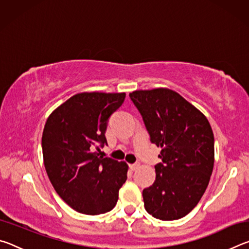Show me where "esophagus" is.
Returning a JSON list of instances; mask_svg holds the SVG:
<instances>
[{
    "instance_id": "34e87169",
    "label": "esophagus",
    "mask_w": 249,
    "mask_h": 249,
    "mask_svg": "<svg viewBox=\"0 0 249 249\" xmlns=\"http://www.w3.org/2000/svg\"><path fill=\"white\" fill-rule=\"evenodd\" d=\"M129 168H130V170H133V171L137 170L138 168H140V163H133V165H129Z\"/></svg>"
}]
</instances>
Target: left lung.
<instances>
[{"mask_svg":"<svg viewBox=\"0 0 249 249\" xmlns=\"http://www.w3.org/2000/svg\"><path fill=\"white\" fill-rule=\"evenodd\" d=\"M129 98L150 142L161 147L155 182L142 190L145 209L158 220H179L196 208L208 188L214 166L212 128L203 113L170 89L138 90Z\"/></svg>","mask_w":249,"mask_h":249,"instance_id":"1","label":"left lung"}]
</instances>
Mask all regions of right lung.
<instances>
[{
    "label": "right lung",
    "mask_w": 249,
    "mask_h": 249,
    "mask_svg": "<svg viewBox=\"0 0 249 249\" xmlns=\"http://www.w3.org/2000/svg\"><path fill=\"white\" fill-rule=\"evenodd\" d=\"M125 93L83 92L49 115L41 147L48 178L58 196L77 212L98 215L114 208L127 179L125 161L99 156L107 145V121Z\"/></svg>",
    "instance_id": "right-lung-1"
}]
</instances>
